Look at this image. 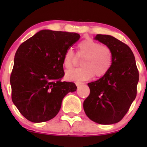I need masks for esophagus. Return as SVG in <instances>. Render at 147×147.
Segmentation results:
<instances>
[{
  "label": "esophagus",
  "instance_id": "obj_1",
  "mask_svg": "<svg viewBox=\"0 0 147 147\" xmlns=\"http://www.w3.org/2000/svg\"><path fill=\"white\" fill-rule=\"evenodd\" d=\"M75 84L77 86H81L82 85V84H84V83H82V82H76Z\"/></svg>",
  "mask_w": 147,
  "mask_h": 147
}]
</instances>
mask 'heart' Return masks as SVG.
I'll return each mask as SVG.
<instances>
[{"label":"heart","instance_id":"obj_1","mask_svg":"<svg viewBox=\"0 0 147 147\" xmlns=\"http://www.w3.org/2000/svg\"><path fill=\"white\" fill-rule=\"evenodd\" d=\"M77 55L84 57L81 62L82 67L74 68L65 72V78L70 81H86L96 77H102L110 70L112 65V52L106 45L91 38L83 40L78 44ZM77 56L71 48L63 55V63L65 68L70 69L77 62Z\"/></svg>","mask_w":147,"mask_h":147}]
</instances>
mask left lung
<instances>
[{
	"instance_id": "left-lung-1",
	"label": "left lung",
	"mask_w": 147,
	"mask_h": 147,
	"mask_svg": "<svg viewBox=\"0 0 147 147\" xmlns=\"http://www.w3.org/2000/svg\"><path fill=\"white\" fill-rule=\"evenodd\" d=\"M94 38L110 48L112 65L105 75L88 84L90 92L84 100V109L93 122L115 124L124 117L136 99L139 72L127 45L110 35L97 34Z\"/></svg>"
}]
</instances>
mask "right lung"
I'll use <instances>...</instances> for the list:
<instances>
[{
    "label": "right lung",
    "mask_w": 147,
    "mask_h": 147,
    "mask_svg": "<svg viewBox=\"0 0 147 147\" xmlns=\"http://www.w3.org/2000/svg\"><path fill=\"white\" fill-rule=\"evenodd\" d=\"M79 34L43 30L18 47L10 76L11 99L30 122H46L57 115L63 97L77 90L75 84L61 82L65 51Z\"/></svg>",
    "instance_id": "1"
}]
</instances>
